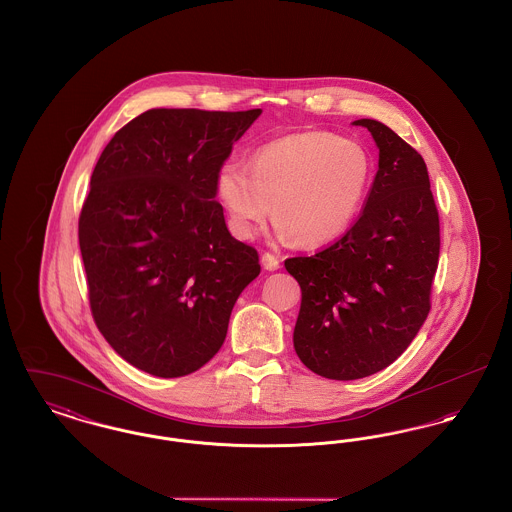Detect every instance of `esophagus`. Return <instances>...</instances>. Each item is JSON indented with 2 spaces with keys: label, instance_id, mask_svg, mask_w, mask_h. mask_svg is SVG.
I'll return each mask as SVG.
<instances>
[{
  "label": "esophagus",
  "instance_id": "esophagus-1",
  "mask_svg": "<svg viewBox=\"0 0 512 512\" xmlns=\"http://www.w3.org/2000/svg\"><path fill=\"white\" fill-rule=\"evenodd\" d=\"M261 263H263V269L265 271H278L280 269V261L271 255V253H263V257H261Z\"/></svg>",
  "mask_w": 512,
  "mask_h": 512
}]
</instances>
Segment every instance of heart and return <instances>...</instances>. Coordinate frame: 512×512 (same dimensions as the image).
<instances>
[{
	"label": "heart",
	"mask_w": 512,
	"mask_h": 512,
	"mask_svg": "<svg viewBox=\"0 0 512 512\" xmlns=\"http://www.w3.org/2000/svg\"><path fill=\"white\" fill-rule=\"evenodd\" d=\"M371 178L373 160L360 141L307 129L259 147L251 170L222 164L214 193L241 240L255 238L272 212L278 240L323 247L354 224Z\"/></svg>",
	"instance_id": "1"
}]
</instances>
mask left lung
<instances>
[{
  "mask_svg": "<svg viewBox=\"0 0 512 512\" xmlns=\"http://www.w3.org/2000/svg\"><path fill=\"white\" fill-rule=\"evenodd\" d=\"M367 127L379 170L358 222L331 247L284 261L301 288L298 358L313 373L354 381L391 365L429 313L439 214L418 151L377 120Z\"/></svg>",
  "mask_w": 512,
  "mask_h": 512,
  "instance_id": "obj_1",
  "label": "left lung"
}]
</instances>
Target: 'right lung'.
Returning <instances> with one entry per match:
<instances>
[{"label": "right lung", "mask_w": 512, "mask_h": 512, "mask_svg": "<svg viewBox=\"0 0 512 512\" xmlns=\"http://www.w3.org/2000/svg\"><path fill=\"white\" fill-rule=\"evenodd\" d=\"M261 112L149 110L94 166L79 218L92 317L123 360L154 377L212 360L261 272L214 199L216 172Z\"/></svg>", "instance_id": "right-lung-1"}]
</instances>
